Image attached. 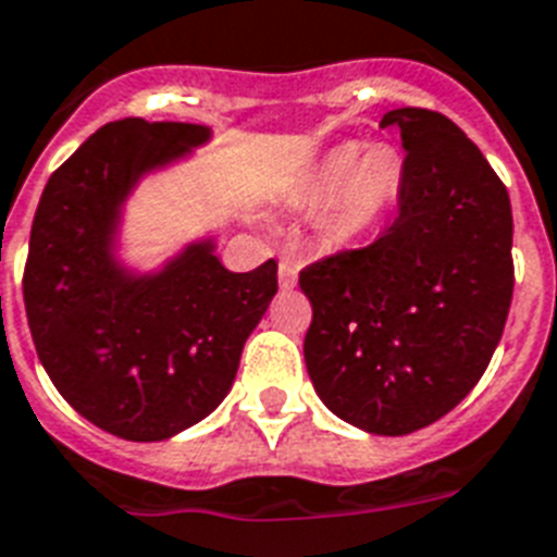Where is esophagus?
Listing matches in <instances>:
<instances>
[{
	"label": "esophagus",
	"mask_w": 557,
	"mask_h": 557,
	"mask_svg": "<svg viewBox=\"0 0 557 557\" xmlns=\"http://www.w3.org/2000/svg\"><path fill=\"white\" fill-rule=\"evenodd\" d=\"M297 274H300V265L294 263V260H280V269H277L280 288L297 286Z\"/></svg>",
	"instance_id": "obj_1"
}]
</instances>
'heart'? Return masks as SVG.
Instances as JSON below:
<instances>
[{
  "instance_id": "heart-1",
  "label": "heart",
  "mask_w": 557,
  "mask_h": 557,
  "mask_svg": "<svg viewBox=\"0 0 557 557\" xmlns=\"http://www.w3.org/2000/svg\"><path fill=\"white\" fill-rule=\"evenodd\" d=\"M404 188V160L392 146L343 143L325 151L300 183L297 200L323 202L320 228L334 246L372 234Z\"/></svg>"
}]
</instances>
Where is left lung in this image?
Here are the masks:
<instances>
[{
  "instance_id": "8db88e82",
  "label": "left lung",
  "mask_w": 557,
  "mask_h": 557,
  "mask_svg": "<svg viewBox=\"0 0 557 557\" xmlns=\"http://www.w3.org/2000/svg\"><path fill=\"white\" fill-rule=\"evenodd\" d=\"M404 139L395 223L372 246L300 271L306 369L329 409L372 435H409L486 372L512 302V206L481 148L437 111L381 120Z\"/></svg>"
}]
</instances>
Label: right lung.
Here are the masks:
<instances>
[{
    "label": "right lung",
    "mask_w": 557,
    "mask_h": 557,
    "mask_svg": "<svg viewBox=\"0 0 557 557\" xmlns=\"http://www.w3.org/2000/svg\"><path fill=\"white\" fill-rule=\"evenodd\" d=\"M211 137L206 125L108 122L45 185L25 263V311L57 392L125 441H169L223 404L277 263L228 271L197 239L157 271L116 257L122 208L151 171Z\"/></svg>",
    "instance_id": "right-lung-1"
}]
</instances>
